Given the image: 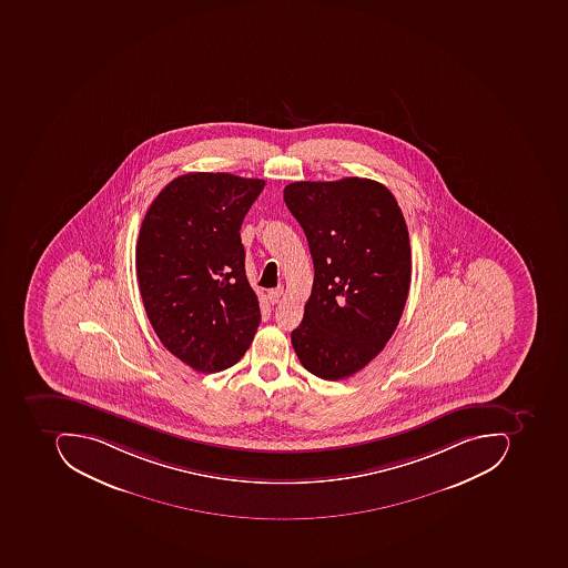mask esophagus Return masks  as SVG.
<instances>
[{
    "label": "esophagus",
    "mask_w": 568,
    "mask_h": 568,
    "mask_svg": "<svg viewBox=\"0 0 568 568\" xmlns=\"http://www.w3.org/2000/svg\"><path fill=\"white\" fill-rule=\"evenodd\" d=\"M283 295V288H271L270 292H267V298H270L271 304H276V302L282 298Z\"/></svg>",
    "instance_id": "34e87169"
}]
</instances>
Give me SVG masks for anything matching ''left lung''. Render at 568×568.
<instances>
[{
	"mask_svg": "<svg viewBox=\"0 0 568 568\" xmlns=\"http://www.w3.org/2000/svg\"><path fill=\"white\" fill-rule=\"evenodd\" d=\"M283 200L314 261L293 348L311 374L349 377L383 352L405 311L412 282L405 216L386 185L372 179L292 182Z\"/></svg>",
	"mask_w": 568,
	"mask_h": 568,
	"instance_id": "obj_1",
	"label": "left lung"
}]
</instances>
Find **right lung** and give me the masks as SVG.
<instances>
[{"label":"right lung","instance_id":"1","mask_svg":"<svg viewBox=\"0 0 568 568\" xmlns=\"http://www.w3.org/2000/svg\"><path fill=\"white\" fill-rule=\"evenodd\" d=\"M263 179L190 172L150 204L136 244V276L160 342L196 372L237 364L261 323L245 276L241 226Z\"/></svg>","mask_w":568,"mask_h":568}]
</instances>
